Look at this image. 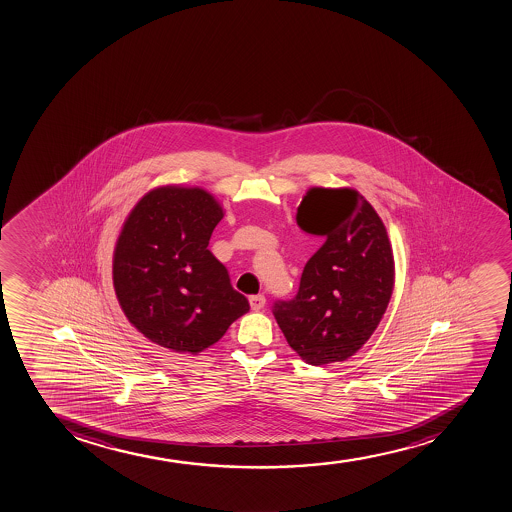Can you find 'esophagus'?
Segmentation results:
<instances>
[{
    "mask_svg": "<svg viewBox=\"0 0 512 512\" xmlns=\"http://www.w3.org/2000/svg\"><path fill=\"white\" fill-rule=\"evenodd\" d=\"M250 306H252L253 311H260V309H264L265 306V297L262 294H257V296H250Z\"/></svg>",
    "mask_w": 512,
    "mask_h": 512,
    "instance_id": "1",
    "label": "esophagus"
}]
</instances>
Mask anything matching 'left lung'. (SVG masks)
<instances>
[{
  "label": "left lung",
  "instance_id": "left-lung-1",
  "mask_svg": "<svg viewBox=\"0 0 512 512\" xmlns=\"http://www.w3.org/2000/svg\"><path fill=\"white\" fill-rule=\"evenodd\" d=\"M297 225L325 243L304 265L291 301L272 313L287 343L311 365L343 362L369 340L394 287V259L384 223L353 189L313 187Z\"/></svg>",
  "mask_w": 512,
  "mask_h": 512
}]
</instances>
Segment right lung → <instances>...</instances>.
<instances>
[{"instance_id": "obj_1", "label": "right lung", "mask_w": 512, "mask_h": 512, "mask_svg": "<svg viewBox=\"0 0 512 512\" xmlns=\"http://www.w3.org/2000/svg\"><path fill=\"white\" fill-rule=\"evenodd\" d=\"M223 209L199 187L167 186L143 196L128 216L113 257L123 313L160 347L199 353L250 309L209 252Z\"/></svg>"}]
</instances>
